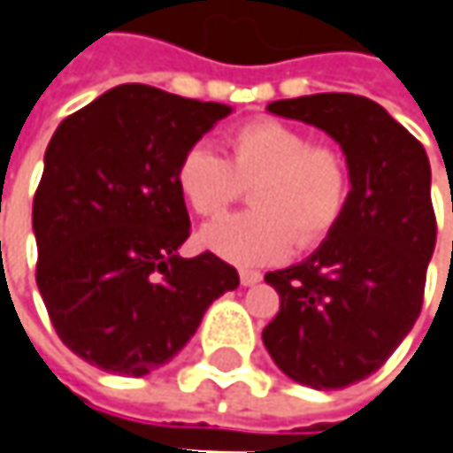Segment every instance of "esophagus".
I'll list each match as a JSON object with an SVG mask.
<instances>
[{"label":"esophagus","mask_w":453,"mask_h":453,"mask_svg":"<svg viewBox=\"0 0 453 453\" xmlns=\"http://www.w3.org/2000/svg\"><path fill=\"white\" fill-rule=\"evenodd\" d=\"M238 277H241V285H257L259 280H262V272H254V269H241L238 272Z\"/></svg>","instance_id":"1"}]
</instances>
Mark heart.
<instances>
[{
    "label": "heart",
    "mask_w": 453,
    "mask_h": 453,
    "mask_svg": "<svg viewBox=\"0 0 453 453\" xmlns=\"http://www.w3.org/2000/svg\"><path fill=\"white\" fill-rule=\"evenodd\" d=\"M227 157L207 144L188 147L176 165L186 207L215 218L251 186V212L227 215L199 233V243L233 265L282 262L293 246H319L340 223L349 196L342 150L280 119H251L226 137Z\"/></svg>",
    "instance_id": "obj_1"
}]
</instances>
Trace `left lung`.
<instances>
[{"instance_id": "8db88e82", "label": "left lung", "mask_w": 453, "mask_h": 453, "mask_svg": "<svg viewBox=\"0 0 453 453\" xmlns=\"http://www.w3.org/2000/svg\"><path fill=\"white\" fill-rule=\"evenodd\" d=\"M267 111L337 140L352 188L337 227L306 262L265 274L280 311L262 340L293 381L345 389L376 373L420 316L435 249L431 163L423 144L363 96L319 93Z\"/></svg>"}]
</instances>
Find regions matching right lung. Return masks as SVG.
<instances>
[{"mask_svg":"<svg viewBox=\"0 0 453 453\" xmlns=\"http://www.w3.org/2000/svg\"><path fill=\"white\" fill-rule=\"evenodd\" d=\"M233 108L119 85L66 116L33 199L35 282L62 342L108 373L144 376L194 337L238 272L179 257L188 212L176 165Z\"/></svg>","mask_w":453,"mask_h":453,"instance_id":"1","label":"right lung"}]
</instances>
